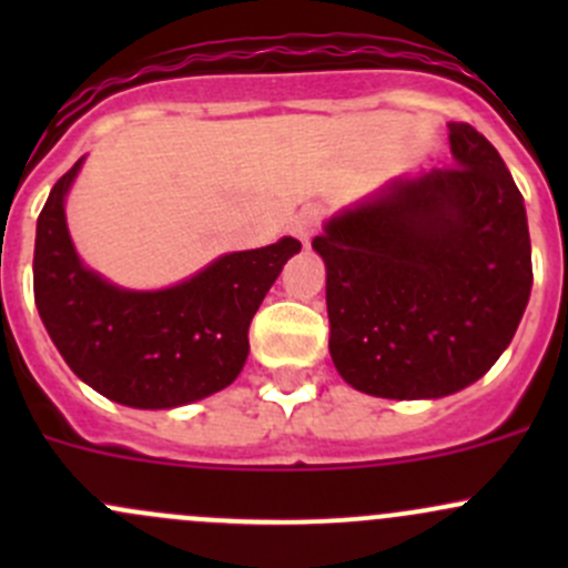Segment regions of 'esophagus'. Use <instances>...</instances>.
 Wrapping results in <instances>:
<instances>
[{
	"label": "esophagus",
	"mask_w": 568,
	"mask_h": 568,
	"mask_svg": "<svg viewBox=\"0 0 568 568\" xmlns=\"http://www.w3.org/2000/svg\"><path fill=\"white\" fill-rule=\"evenodd\" d=\"M321 220H324V209H321V205H305V209L294 216V222H291V231H294L296 239H302V242L307 244L313 239V233L318 231Z\"/></svg>",
	"instance_id": "obj_1"
}]
</instances>
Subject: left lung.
<instances>
[{
  "mask_svg": "<svg viewBox=\"0 0 568 568\" xmlns=\"http://www.w3.org/2000/svg\"><path fill=\"white\" fill-rule=\"evenodd\" d=\"M454 164L393 181L326 222L329 354L376 398H443L478 382L517 332L532 263L523 194L469 123H450Z\"/></svg>",
  "mask_w": 568,
  "mask_h": 568,
  "instance_id": "obj_1",
  "label": "left lung"
}]
</instances>
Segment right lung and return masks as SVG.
Masks as SVG:
<instances>
[{
  "label": "right lung",
  "instance_id": "1",
  "mask_svg": "<svg viewBox=\"0 0 568 568\" xmlns=\"http://www.w3.org/2000/svg\"><path fill=\"white\" fill-rule=\"evenodd\" d=\"M73 164L38 216L36 305L68 368L93 390L136 409H170L220 393L242 374L250 324L285 261V236L231 252L164 291H123L82 266L65 225Z\"/></svg>",
  "mask_w": 568,
  "mask_h": 568
}]
</instances>
